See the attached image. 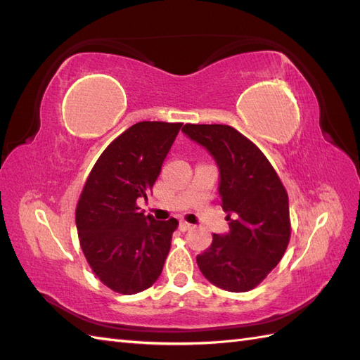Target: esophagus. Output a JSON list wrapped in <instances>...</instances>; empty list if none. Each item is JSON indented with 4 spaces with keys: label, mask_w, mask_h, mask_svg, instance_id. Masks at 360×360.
<instances>
[{
    "label": "esophagus",
    "mask_w": 360,
    "mask_h": 360,
    "mask_svg": "<svg viewBox=\"0 0 360 360\" xmlns=\"http://www.w3.org/2000/svg\"><path fill=\"white\" fill-rule=\"evenodd\" d=\"M179 229L182 232H187V231H192L193 229V224H190V223H187V221H181L179 223Z\"/></svg>",
    "instance_id": "1"
}]
</instances>
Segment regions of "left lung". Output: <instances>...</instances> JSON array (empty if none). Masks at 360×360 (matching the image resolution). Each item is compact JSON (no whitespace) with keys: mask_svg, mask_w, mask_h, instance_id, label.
Wrapping results in <instances>:
<instances>
[{"mask_svg":"<svg viewBox=\"0 0 360 360\" xmlns=\"http://www.w3.org/2000/svg\"><path fill=\"white\" fill-rule=\"evenodd\" d=\"M186 136L202 145L219 168L221 207L231 231L213 233L209 249L196 257L212 285L246 292L280 263L290 238L289 202L274 167L254 142L229 125H193Z\"/></svg>","mask_w":360,"mask_h":360,"instance_id":"8db88e82","label":"left lung"}]
</instances>
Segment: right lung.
I'll return each instance as SVG.
<instances>
[{
	"label": "right lung",
	"mask_w": 360,
	"mask_h": 360,
	"mask_svg": "<svg viewBox=\"0 0 360 360\" xmlns=\"http://www.w3.org/2000/svg\"><path fill=\"white\" fill-rule=\"evenodd\" d=\"M182 124L139 122L97 159L75 209V226L91 269L114 292L148 289L165 263L178 219L156 221L136 201L151 192Z\"/></svg>",
	"instance_id": "obj_1"
}]
</instances>
